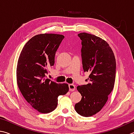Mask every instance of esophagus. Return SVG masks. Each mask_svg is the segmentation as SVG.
Instances as JSON below:
<instances>
[{
	"label": "esophagus",
	"mask_w": 134,
	"mask_h": 134,
	"mask_svg": "<svg viewBox=\"0 0 134 134\" xmlns=\"http://www.w3.org/2000/svg\"><path fill=\"white\" fill-rule=\"evenodd\" d=\"M69 89L70 91H74L75 90V85H74V84H69Z\"/></svg>",
	"instance_id": "esophagus-1"
}]
</instances>
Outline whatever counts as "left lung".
I'll list each match as a JSON object with an SVG mask.
<instances>
[{
	"mask_svg": "<svg viewBox=\"0 0 134 134\" xmlns=\"http://www.w3.org/2000/svg\"><path fill=\"white\" fill-rule=\"evenodd\" d=\"M81 56L84 72L90 73L86 85L77 86L82 99L75 109L81 116L98 113L106 104L113 90L116 75V60L108 43L95 35L81 33Z\"/></svg>",
	"mask_w": 134,
	"mask_h": 134,
	"instance_id": "left-lung-1",
	"label": "left lung"
}]
</instances>
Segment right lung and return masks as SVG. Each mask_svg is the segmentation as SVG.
Masks as SVG:
<instances>
[{
	"label": "right lung",
	"instance_id": "1",
	"mask_svg": "<svg viewBox=\"0 0 134 134\" xmlns=\"http://www.w3.org/2000/svg\"><path fill=\"white\" fill-rule=\"evenodd\" d=\"M64 37L53 34L37 35L25 44L19 58L16 69L18 87L26 101L41 113L55 110L59 96L69 91L68 84L58 83L46 77Z\"/></svg>",
	"mask_w": 134,
	"mask_h": 134
}]
</instances>
